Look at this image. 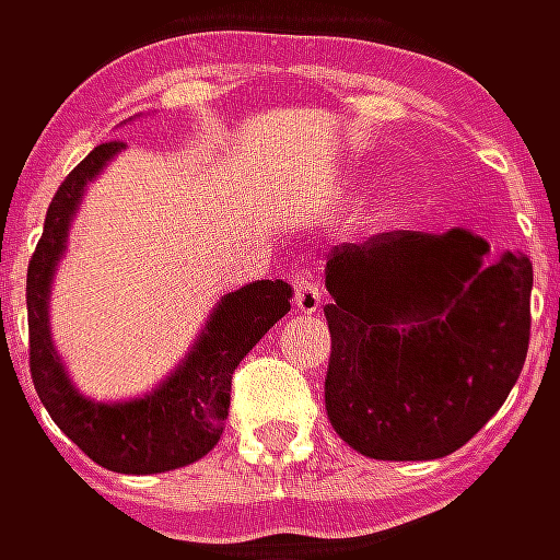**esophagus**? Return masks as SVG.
<instances>
[{"label": "esophagus", "mask_w": 560, "mask_h": 560, "mask_svg": "<svg viewBox=\"0 0 560 560\" xmlns=\"http://www.w3.org/2000/svg\"><path fill=\"white\" fill-rule=\"evenodd\" d=\"M293 299L299 312L312 315V312H318V308L324 305V287L315 280V277H312V273L299 270V273L293 277Z\"/></svg>", "instance_id": "obj_1"}]
</instances>
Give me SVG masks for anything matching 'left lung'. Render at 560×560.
I'll return each instance as SVG.
<instances>
[{
	"instance_id": "obj_1",
	"label": "left lung",
	"mask_w": 560,
	"mask_h": 560,
	"mask_svg": "<svg viewBox=\"0 0 560 560\" xmlns=\"http://www.w3.org/2000/svg\"><path fill=\"white\" fill-rule=\"evenodd\" d=\"M334 432L375 460H438L508 400L529 350L533 265L466 230L334 245L324 267Z\"/></svg>"
}]
</instances>
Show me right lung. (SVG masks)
Masks as SVG:
<instances>
[{"label": "right lung", "mask_w": 560, "mask_h": 560, "mask_svg": "<svg viewBox=\"0 0 560 560\" xmlns=\"http://www.w3.org/2000/svg\"><path fill=\"white\" fill-rule=\"evenodd\" d=\"M119 151V141L97 144L66 176L46 210L43 236L27 267L31 377L52 422L91 460L113 472L148 476L188 466L213 451L223 434V419L230 416L233 372L245 352L290 312L293 287L283 280H255L223 295L183 365L151 394L126 404L84 397L66 375L49 337V287L84 188Z\"/></svg>", "instance_id": "obj_1"}]
</instances>
